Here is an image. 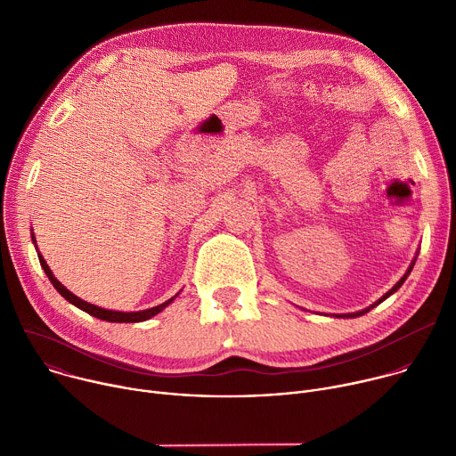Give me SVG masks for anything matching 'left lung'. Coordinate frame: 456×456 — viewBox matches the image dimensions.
I'll return each mask as SVG.
<instances>
[{
  "label": "left lung",
  "instance_id": "obj_1",
  "mask_svg": "<svg viewBox=\"0 0 456 456\" xmlns=\"http://www.w3.org/2000/svg\"><path fill=\"white\" fill-rule=\"evenodd\" d=\"M406 276H408V273H406V274H404V276H403V278H401V280H399V281H397V283H395L392 289H389V290H387V292H386V294H384L380 299H377V301H375L373 305H370L368 308H364V310H359V312H354V314H339V315H336V317H359V315H364V314H366V312H370V310H371L375 305L382 303L386 297H389V296H392L394 292H397V290L403 287V283L406 281Z\"/></svg>",
  "mask_w": 456,
  "mask_h": 456
}]
</instances>
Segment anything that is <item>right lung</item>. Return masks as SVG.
<instances>
[{
  "instance_id": "add662e5",
  "label": "right lung",
  "mask_w": 456,
  "mask_h": 456,
  "mask_svg": "<svg viewBox=\"0 0 456 456\" xmlns=\"http://www.w3.org/2000/svg\"><path fill=\"white\" fill-rule=\"evenodd\" d=\"M32 241L36 243V236H34V232H32ZM36 248H37V245H36ZM39 256V264H41V267H43V271H45V274L48 276V280H50V283L53 285V289L67 299L69 303H72L74 306H77V308H81L83 312H86V314H90V315H94V317H97V319H102V321H110V322H141V321H148V319H151L153 315H157L159 312H162L166 306H169L176 297H178V294H175L173 297H169L167 301H164L162 305H157V306H151V308H146V310H139V312H118V310H108V308H102V306H97V305H94V303H88V301H85V299H81V297H77L76 294H72L67 287H64L55 276H53V273L50 271V267H48V264L45 262V257L41 256V254H37Z\"/></svg>"
}]
</instances>
